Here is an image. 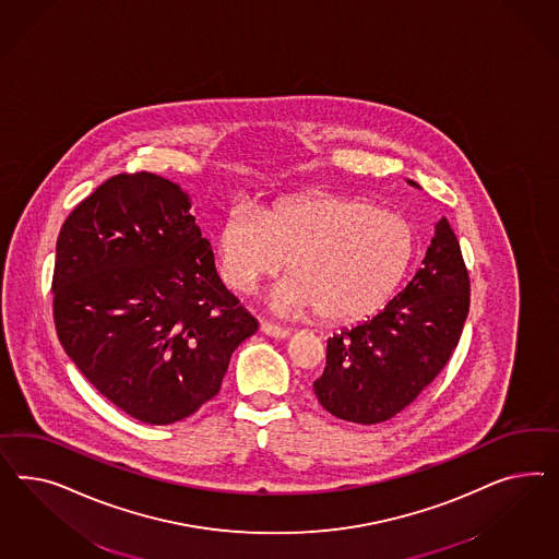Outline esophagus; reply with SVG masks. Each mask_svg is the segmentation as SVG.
<instances>
[{"label": "esophagus", "mask_w": 559, "mask_h": 559, "mask_svg": "<svg viewBox=\"0 0 559 559\" xmlns=\"http://www.w3.org/2000/svg\"><path fill=\"white\" fill-rule=\"evenodd\" d=\"M260 330H262L266 336H271V338L285 340L290 336V332H288L287 328H281V325H274V323L264 322L260 325Z\"/></svg>", "instance_id": "obj_1"}]
</instances>
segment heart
Wrapping results in <instances>:
<instances>
[{
    "mask_svg": "<svg viewBox=\"0 0 559 559\" xmlns=\"http://www.w3.org/2000/svg\"><path fill=\"white\" fill-rule=\"evenodd\" d=\"M416 227L365 199L313 194L260 211L237 203L217 231L219 274L237 293L285 269L269 295L278 313H318L353 322L377 311L402 285L416 254Z\"/></svg>",
    "mask_w": 559,
    "mask_h": 559,
    "instance_id": "heart-1",
    "label": "heart"
}]
</instances>
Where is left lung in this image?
<instances>
[{"label": "left lung", "instance_id": "1", "mask_svg": "<svg viewBox=\"0 0 559 559\" xmlns=\"http://www.w3.org/2000/svg\"><path fill=\"white\" fill-rule=\"evenodd\" d=\"M407 185L420 188L414 180ZM469 274L449 221H437L423 269L377 316L328 340L318 402L340 420L385 423L409 406L457 348Z\"/></svg>", "mask_w": 559, "mask_h": 559}]
</instances>
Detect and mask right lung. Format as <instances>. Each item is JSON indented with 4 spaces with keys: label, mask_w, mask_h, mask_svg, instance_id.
<instances>
[{
    "label": "right lung",
    "mask_w": 559,
    "mask_h": 559,
    "mask_svg": "<svg viewBox=\"0 0 559 559\" xmlns=\"http://www.w3.org/2000/svg\"><path fill=\"white\" fill-rule=\"evenodd\" d=\"M190 206L162 176L119 174L57 237V336L106 400L155 426L215 397L234 350L258 330L223 285Z\"/></svg>",
    "instance_id": "right-lung-1"
}]
</instances>
